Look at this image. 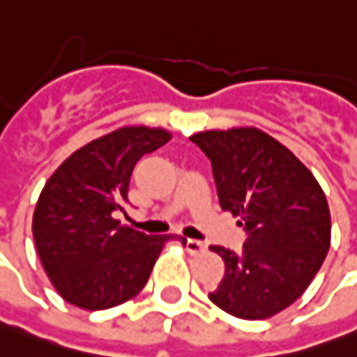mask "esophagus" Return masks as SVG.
I'll return each mask as SVG.
<instances>
[{
  "instance_id": "1",
  "label": "esophagus",
  "mask_w": 357,
  "mask_h": 357,
  "mask_svg": "<svg viewBox=\"0 0 357 357\" xmlns=\"http://www.w3.org/2000/svg\"><path fill=\"white\" fill-rule=\"evenodd\" d=\"M186 250H188L190 254H200L206 250V244H204V242H200V240L188 238L186 240Z\"/></svg>"
}]
</instances>
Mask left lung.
Wrapping results in <instances>:
<instances>
[{
	"mask_svg": "<svg viewBox=\"0 0 357 357\" xmlns=\"http://www.w3.org/2000/svg\"><path fill=\"white\" fill-rule=\"evenodd\" d=\"M190 141L213 165L220 208L238 216L242 250L211 246L225 276L208 294L218 308L264 320L296 302L330 250V208L314 174L258 129L206 130Z\"/></svg>",
	"mask_w": 357,
	"mask_h": 357,
	"instance_id": "left-lung-1",
	"label": "left lung"
}]
</instances>
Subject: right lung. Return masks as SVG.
Wrapping results in <instances>:
<instances>
[{
	"label": "right lung",
	"instance_id": "obj_1",
	"mask_svg": "<svg viewBox=\"0 0 357 357\" xmlns=\"http://www.w3.org/2000/svg\"><path fill=\"white\" fill-rule=\"evenodd\" d=\"M169 141L162 129L123 127L75 151L43 186L33 213L35 246L69 304L105 310L143 290L160 248L174 236L137 232L117 216L125 214L135 165Z\"/></svg>",
	"mask_w": 357,
	"mask_h": 357
}]
</instances>
